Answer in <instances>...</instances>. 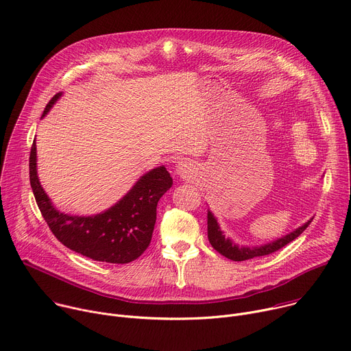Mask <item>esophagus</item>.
Segmentation results:
<instances>
[{"mask_svg":"<svg viewBox=\"0 0 351 351\" xmlns=\"http://www.w3.org/2000/svg\"><path fill=\"white\" fill-rule=\"evenodd\" d=\"M178 172L182 173V175H183V173H187V167H186L184 164H179V165H178Z\"/></svg>","mask_w":351,"mask_h":351,"instance_id":"34e87169","label":"esophagus"}]
</instances>
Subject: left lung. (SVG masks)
<instances>
[{
  "label": "left lung",
  "mask_w": 351,
  "mask_h": 351,
  "mask_svg": "<svg viewBox=\"0 0 351 351\" xmlns=\"http://www.w3.org/2000/svg\"><path fill=\"white\" fill-rule=\"evenodd\" d=\"M310 223H311V221H308L303 226H300L294 232L289 233L287 236H285L282 239H278L276 241H272V243L261 245V247L250 248V247H239L230 239H226L225 234L221 232L217 219L208 211V240H210L211 245L217 250L219 254H222L223 257H226V258H229L232 261H245V260H252V258H256V257L268 256V254H272V253L278 252V250H280L282 247H285L286 244H289L295 237H298L300 234H302L307 229V226Z\"/></svg>",
  "instance_id": "8db88e82"
}]
</instances>
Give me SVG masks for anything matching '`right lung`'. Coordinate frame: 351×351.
Segmentation results:
<instances>
[{
  "mask_svg": "<svg viewBox=\"0 0 351 351\" xmlns=\"http://www.w3.org/2000/svg\"><path fill=\"white\" fill-rule=\"evenodd\" d=\"M61 97L57 93L45 106L43 117ZM30 186L38 210L53 234L72 252L94 261L128 264L137 260L152 241L157 204L171 189L172 178L165 167L149 171L114 207L94 217L62 214L44 193L36 171V143L29 157Z\"/></svg>",
  "mask_w": 351,
  "mask_h": 351,
  "instance_id": "obj_1",
  "label": "right lung"
}]
</instances>
